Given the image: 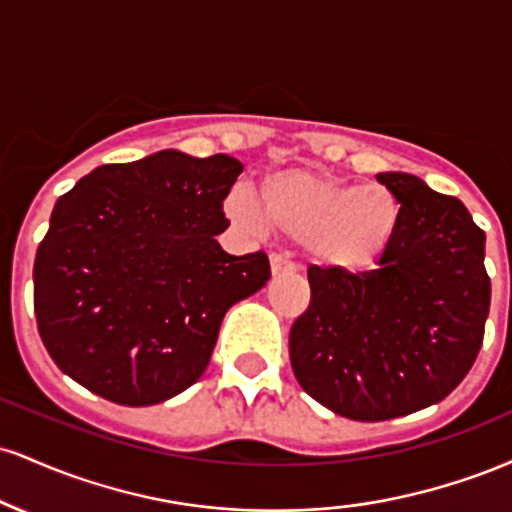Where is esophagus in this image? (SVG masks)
I'll use <instances>...</instances> for the list:
<instances>
[{
    "label": "esophagus",
    "mask_w": 512,
    "mask_h": 512,
    "mask_svg": "<svg viewBox=\"0 0 512 512\" xmlns=\"http://www.w3.org/2000/svg\"><path fill=\"white\" fill-rule=\"evenodd\" d=\"M269 264H272V274L274 276H281V274L293 272V269H296V264H293L286 255H272V257H269Z\"/></svg>",
    "instance_id": "34e87169"
}]
</instances>
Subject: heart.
<instances>
[{
  "instance_id": "b5f03b06",
  "label": "heart",
  "mask_w": 512,
  "mask_h": 512,
  "mask_svg": "<svg viewBox=\"0 0 512 512\" xmlns=\"http://www.w3.org/2000/svg\"><path fill=\"white\" fill-rule=\"evenodd\" d=\"M262 204L248 190H233L226 214L243 231L305 243L315 260L334 269H363L390 245L399 202L383 185H356L305 168L274 170L262 180Z\"/></svg>"
}]
</instances>
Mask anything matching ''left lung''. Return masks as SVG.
I'll list each match as a JSON object with an SVG mask.
<instances>
[{"label":"left lung","mask_w":512,"mask_h":512,"mask_svg":"<svg viewBox=\"0 0 512 512\" xmlns=\"http://www.w3.org/2000/svg\"><path fill=\"white\" fill-rule=\"evenodd\" d=\"M399 202L370 272L308 269L310 305L289 334L296 380L322 407L387 421L438 404L484 342L491 279L484 231L457 197L409 173H380Z\"/></svg>","instance_id":"obj_1"}]
</instances>
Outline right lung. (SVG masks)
Here are the masks:
<instances>
[{"label":"right lung","mask_w":512,"mask_h":512,"mask_svg":"<svg viewBox=\"0 0 512 512\" xmlns=\"http://www.w3.org/2000/svg\"><path fill=\"white\" fill-rule=\"evenodd\" d=\"M240 173L233 156L166 149L98 166L57 199L33 305L62 373L125 407L166 402L202 378L223 315L272 276L262 250L236 257L216 240Z\"/></svg>","instance_id":"add662e5"}]
</instances>
